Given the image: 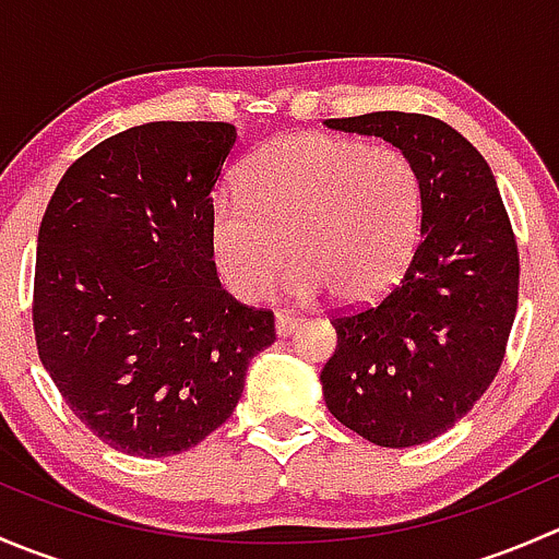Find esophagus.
I'll use <instances>...</instances> for the list:
<instances>
[{"instance_id": "obj_1", "label": "esophagus", "mask_w": 559, "mask_h": 559, "mask_svg": "<svg viewBox=\"0 0 559 559\" xmlns=\"http://www.w3.org/2000/svg\"><path fill=\"white\" fill-rule=\"evenodd\" d=\"M297 324H300V319H297V316L284 313V311L275 313V332H278V337H289V335H295Z\"/></svg>"}]
</instances>
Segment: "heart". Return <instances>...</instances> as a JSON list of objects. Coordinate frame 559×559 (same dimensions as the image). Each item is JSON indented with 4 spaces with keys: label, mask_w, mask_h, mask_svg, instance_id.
Wrapping results in <instances>:
<instances>
[{
    "label": "heart",
    "mask_w": 559,
    "mask_h": 559,
    "mask_svg": "<svg viewBox=\"0 0 559 559\" xmlns=\"http://www.w3.org/2000/svg\"><path fill=\"white\" fill-rule=\"evenodd\" d=\"M240 189L211 202V248L235 295L259 300L286 257V289L343 302L386 292L421 224V178L397 148L302 132L270 140L240 170Z\"/></svg>",
    "instance_id": "1"
}]
</instances>
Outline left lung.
<instances>
[{"label": "left lung", "mask_w": 559, "mask_h": 559, "mask_svg": "<svg viewBox=\"0 0 559 559\" xmlns=\"http://www.w3.org/2000/svg\"><path fill=\"white\" fill-rule=\"evenodd\" d=\"M324 123L384 138L414 162L421 238L384 297L332 316L321 392L365 441L419 447L462 419L503 362L520 297L509 213L484 156L438 118L381 110Z\"/></svg>", "instance_id": "1"}]
</instances>
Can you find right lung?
Wrapping results in <instances>:
<instances>
[{
    "label": "right lung",
    "instance_id": "obj_1",
    "mask_svg": "<svg viewBox=\"0 0 559 559\" xmlns=\"http://www.w3.org/2000/svg\"><path fill=\"white\" fill-rule=\"evenodd\" d=\"M238 132L151 121L83 154L37 235L35 337L78 419L116 452L170 456L233 416L270 311L222 289L211 191Z\"/></svg>",
    "mask_w": 559,
    "mask_h": 559
}]
</instances>
